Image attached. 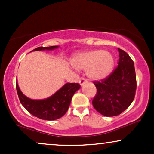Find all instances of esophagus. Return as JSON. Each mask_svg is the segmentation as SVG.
<instances>
[{
	"label": "esophagus",
	"instance_id": "34e87169",
	"mask_svg": "<svg viewBox=\"0 0 154 154\" xmlns=\"http://www.w3.org/2000/svg\"><path fill=\"white\" fill-rule=\"evenodd\" d=\"M88 81L87 79H86L85 78H84V77H81L80 79H79V83L80 84V85H83L84 84H85V83H87Z\"/></svg>",
	"mask_w": 154,
	"mask_h": 154
}]
</instances>
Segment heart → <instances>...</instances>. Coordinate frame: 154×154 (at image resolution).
I'll list each match as a JSON object with an SVG mask.
<instances>
[{
	"instance_id": "b5f03b06",
	"label": "heart",
	"mask_w": 154,
	"mask_h": 154,
	"mask_svg": "<svg viewBox=\"0 0 154 154\" xmlns=\"http://www.w3.org/2000/svg\"><path fill=\"white\" fill-rule=\"evenodd\" d=\"M72 65L77 69H86L89 78L99 80L106 78L112 71L114 59L107 51H92L76 55Z\"/></svg>"
}]
</instances>
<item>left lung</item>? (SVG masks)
Returning <instances> with one entry per match:
<instances>
[{"instance_id": "obj_1", "label": "left lung", "mask_w": 154, "mask_h": 154, "mask_svg": "<svg viewBox=\"0 0 154 154\" xmlns=\"http://www.w3.org/2000/svg\"><path fill=\"white\" fill-rule=\"evenodd\" d=\"M118 66L106 78L93 81L97 93L93 99L94 109L102 115H119L135 98L137 82L134 62L130 56L118 48Z\"/></svg>"}]
</instances>
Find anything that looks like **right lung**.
Returning <instances> with one entry per match:
<instances>
[{
    "instance_id": "1",
    "label": "right lung",
    "mask_w": 154,
    "mask_h": 154,
    "mask_svg": "<svg viewBox=\"0 0 154 154\" xmlns=\"http://www.w3.org/2000/svg\"><path fill=\"white\" fill-rule=\"evenodd\" d=\"M56 48L58 46L38 47L33 51L53 50ZM16 88L19 100L26 111L39 119L52 121L59 119L66 114L72 96L80 85L78 83H66L54 95L43 100H32L26 97L20 91L17 82Z\"/></svg>"
}]
</instances>
